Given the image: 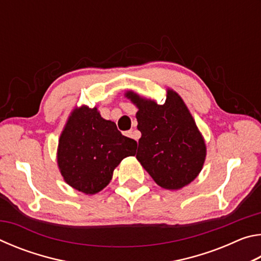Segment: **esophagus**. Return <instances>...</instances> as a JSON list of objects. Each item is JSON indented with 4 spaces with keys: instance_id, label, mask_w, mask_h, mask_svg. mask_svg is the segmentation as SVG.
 Masks as SVG:
<instances>
[{
    "instance_id": "esophagus-1",
    "label": "esophagus",
    "mask_w": 261,
    "mask_h": 261,
    "mask_svg": "<svg viewBox=\"0 0 261 261\" xmlns=\"http://www.w3.org/2000/svg\"><path fill=\"white\" fill-rule=\"evenodd\" d=\"M125 136H126V137H130V138H134V139H137V138H136V135H135V131H134V130L126 131V132H125Z\"/></svg>"
}]
</instances>
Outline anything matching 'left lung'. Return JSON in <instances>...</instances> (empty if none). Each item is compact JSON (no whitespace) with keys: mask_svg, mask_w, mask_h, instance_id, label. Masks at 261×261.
Returning a JSON list of instances; mask_svg holds the SVG:
<instances>
[{"mask_svg":"<svg viewBox=\"0 0 261 261\" xmlns=\"http://www.w3.org/2000/svg\"><path fill=\"white\" fill-rule=\"evenodd\" d=\"M138 112L137 160L159 187L179 190L194 180L206 159V144L187 105L177 92L167 90L163 105L134 91L124 94Z\"/></svg>","mask_w":261,"mask_h":261,"instance_id":"obj_1","label":"left lung"}]
</instances>
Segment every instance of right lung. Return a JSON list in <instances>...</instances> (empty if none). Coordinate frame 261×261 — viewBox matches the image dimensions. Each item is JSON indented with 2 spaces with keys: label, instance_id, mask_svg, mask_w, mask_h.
<instances>
[{
  "label": "right lung",
  "instance_id": "obj_1",
  "mask_svg": "<svg viewBox=\"0 0 261 261\" xmlns=\"http://www.w3.org/2000/svg\"><path fill=\"white\" fill-rule=\"evenodd\" d=\"M137 141L123 136L98 108H74L57 146V166L65 183L85 194L103 190L123 159L136 154Z\"/></svg>",
  "mask_w": 261,
  "mask_h": 261
}]
</instances>
